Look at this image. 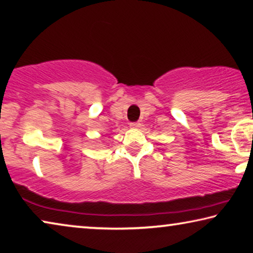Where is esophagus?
Instances as JSON below:
<instances>
[{
	"mask_svg": "<svg viewBox=\"0 0 253 253\" xmlns=\"http://www.w3.org/2000/svg\"><path fill=\"white\" fill-rule=\"evenodd\" d=\"M140 126L139 123H131L130 124V128H138Z\"/></svg>",
	"mask_w": 253,
	"mask_h": 253,
	"instance_id": "34e87169",
	"label": "esophagus"
}]
</instances>
